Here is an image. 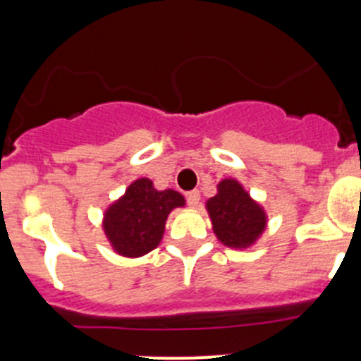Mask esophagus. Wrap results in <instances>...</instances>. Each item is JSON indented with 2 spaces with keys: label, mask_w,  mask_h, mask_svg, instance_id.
Instances as JSON below:
<instances>
[{
  "label": "esophagus",
  "mask_w": 361,
  "mask_h": 361,
  "mask_svg": "<svg viewBox=\"0 0 361 361\" xmlns=\"http://www.w3.org/2000/svg\"><path fill=\"white\" fill-rule=\"evenodd\" d=\"M185 198H188V205L189 207L196 208V207H198V203H200V191H196V189H195V191H189Z\"/></svg>",
  "instance_id": "obj_1"
}]
</instances>
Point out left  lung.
Wrapping results in <instances>:
<instances>
[{
  "label": "left lung",
  "instance_id": "left-lung-1",
  "mask_svg": "<svg viewBox=\"0 0 361 361\" xmlns=\"http://www.w3.org/2000/svg\"><path fill=\"white\" fill-rule=\"evenodd\" d=\"M214 233L226 247L248 248L266 229V212L235 179L219 182L217 195L207 202Z\"/></svg>",
  "mask_w": 361,
  "mask_h": 361
}]
</instances>
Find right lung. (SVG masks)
I'll return each mask as SVG.
<instances>
[{"mask_svg":"<svg viewBox=\"0 0 361 361\" xmlns=\"http://www.w3.org/2000/svg\"><path fill=\"white\" fill-rule=\"evenodd\" d=\"M185 200L173 189L158 191L149 179H137L104 214V233L111 247L125 257L154 250L165 233L170 212Z\"/></svg>","mask_w":361,"mask_h":361,"instance_id":"1","label":"right lung"}]
</instances>
